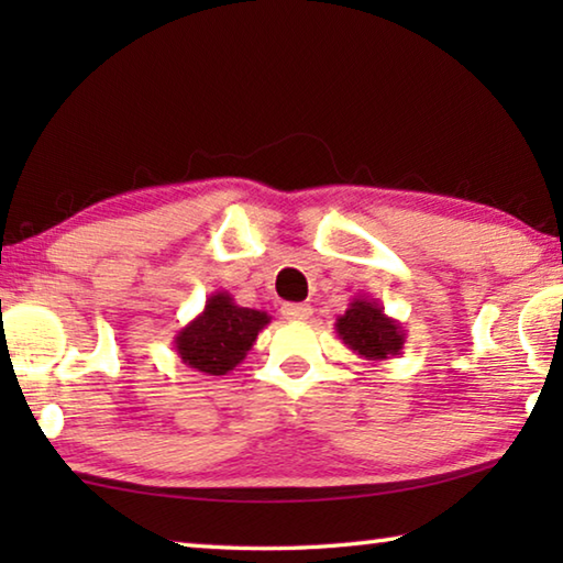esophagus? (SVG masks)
<instances>
[{
	"instance_id": "obj_1",
	"label": "esophagus",
	"mask_w": 563,
	"mask_h": 563,
	"mask_svg": "<svg viewBox=\"0 0 563 563\" xmlns=\"http://www.w3.org/2000/svg\"><path fill=\"white\" fill-rule=\"evenodd\" d=\"M283 316L288 320H308L312 316V308L308 302H285Z\"/></svg>"
}]
</instances>
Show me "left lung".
Listing matches in <instances>:
<instances>
[{
    "label": "left lung",
    "mask_w": 563,
    "mask_h": 563,
    "mask_svg": "<svg viewBox=\"0 0 563 563\" xmlns=\"http://www.w3.org/2000/svg\"><path fill=\"white\" fill-rule=\"evenodd\" d=\"M335 332L342 345L369 362H385L402 352L407 332L402 322L385 316L375 298H352L347 310L338 316Z\"/></svg>",
    "instance_id": "8db88e82"
}]
</instances>
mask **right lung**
<instances>
[{"label": "right lung", "mask_w": 563, "mask_h": 563, "mask_svg": "<svg viewBox=\"0 0 563 563\" xmlns=\"http://www.w3.org/2000/svg\"><path fill=\"white\" fill-rule=\"evenodd\" d=\"M268 322V312L241 308L225 290L213 292L208 295L203 312L176 332L174 350L196 373L225 375L241 365Z\"/></svg>", "instance_id": "add662e5"}]
</instances>
